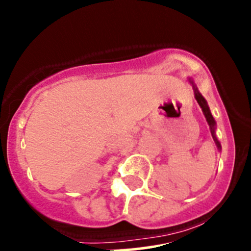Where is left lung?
<instances>
[{
  "mask_svg": "<svg viewBox=\"0 0 251 251\" xmlns=\"http://www.w3.org/2000/svg\"><path fill=\"white\" fill-rule=\"evenodd\" d=\"M190 82H191V84H193V87H194V92H195V98H196V100H198L199 105H200L201 109H202L203 115H205L206 120H207V124H208V125H210L211 133H212L213 140H215V142H216V145H217L218 150H221V143H220V141L217 140V137H216V133H215V130H216V121H215V119H213L212 114H211L210 108H208V105H207V101H206V99L203 98L202 96H201V93L198 91V88H196V87H195V84H194V82H193V81H190Z\"/></svg>",
  "mask_w": 251,
  "mask_h": 251,
  "instance_id": "8db88e82",
  "label": "left lung"
}]
</instances>
